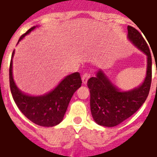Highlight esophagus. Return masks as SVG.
I'll use <instances>...</instances> for the list:
<instances>
[{
  "mask_svg": "<svg viewBox=\"0 0 157 157\" xmlns=\"http://www.w3.org/2000/svg\"><path fill=\"white\" fill-rule=\"evenodd\" d=\"M90 77V75L89 73L84 74L83 76H82V78H81L82 79V82H83V84H85V85H86V84L87 83V81H88V80Z\"/></svg>",
  "mask_w": 157,
  "mask_h": 157,
  "instance_id": "34e87169",
  "label": "esophagus"
}]
</instances>
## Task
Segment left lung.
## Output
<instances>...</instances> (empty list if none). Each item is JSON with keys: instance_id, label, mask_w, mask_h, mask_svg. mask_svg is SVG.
Here are the masks:
<instances>
[{"instance_id": "obj_1", "label": "left lung", "mask_w": 157, "mask_h": 157, "mask_svg": "<svg viewBox=\"0 0 157 157\" xmlns=\"http://www.w3.org/2000/svg\"><path fill=\"white\" fill-rule=\"evenodd\" d=\"M127 29L128 38L147 56L146 78L138 88L125 92L120 91L102 70L95 77L89 79L91 114L94 121L103 126H116L131 117L146 101L151 88V56L148 45L139 31L131 26Z\"/></svg>"}]
</instances>
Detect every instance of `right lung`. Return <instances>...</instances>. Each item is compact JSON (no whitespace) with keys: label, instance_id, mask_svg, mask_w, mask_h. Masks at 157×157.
<instances>
[{"label":"right lung","instance_id":"obj_1","mask_svg":"<svg viewBox=\"0 0 157 157\" xmlns=\"http://www.w3.org/2000/svg\"><path fill=\"white\" fill-rule=\"evenodd\" d=\"M36 27L31 28L22 35L18 43L31 33ZM14 51H13L12 58ZM12 59L10 64V87L13 98L18 109L28 119L35 124L45 127H52L63 121L69 102L73 94L81 86L79 72L66 76L56 88L41 96H30L23 94L16 86L12 74Z\"/></svg>","mask_w":157,"mask_h":157}]
</instances>
